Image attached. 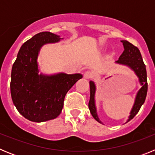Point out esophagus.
<instances>
[{
	"label": "esophagus",
	"instance_id": "esophagus-1",
	"mask_svg": "<svg viewBox=\"0 0 155 155\" xmlns=\"http://www.w3.org/2000/svg\"><path fill=\"white\" fill-rule=\"evenodd\" d=\"M91 77H92V74H91L89 71H85V72H84V78L85 79H90Z\"/></svg>",
	"mask_w": 155,
	"mask_h": 155
}]
</instances>
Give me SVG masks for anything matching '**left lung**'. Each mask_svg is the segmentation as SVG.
I'll list each match as a JSON object with an SVG mask.
<instances>
[{
	"instance_id": "1",
	"label": "left lung",
	"mask_w": 155,
	"mask_h": 155,
	"mask_svg": "<svg viewBox=\"0 0 155 155\" xmlns=\"http://www.w3.org/2000/svg\"><path fill=\"white\" fill-rule=\"evenodd\" d=\"M121 42H123V45H124V51L123 52L118 61H116V63L128 66L129 68L132 69L135 72L137 76L138 77L140 83L142 85L141 88L138 91L137 94L136 95L134 106L131 109L130 115L128 120H127V122H129L136 116L137 113L139 112L142 105L144 103L147 92V71H146V66L143 63L139 49L127 40H122ZM89 84L90 100L89 103H88L89 110L94 120H97L100 124H102V122L100 121L98 115H97L95 102H94V94H95V90H96L95 84L91 81L89 82Z\"/></svg>"
}]
</instances>
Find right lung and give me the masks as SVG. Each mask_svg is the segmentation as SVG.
I'll return each instance as SVG.
<instances>
[{
  "label": "right lung",
  "instance_id": "right-lung-1",
  "mask_svg": "<svg viewBox=\"0 0 155 155\" xmlns=\"http://www.w3.org/2000/svg\"><path fill=\"white\" fill-rule=\"evenodd\" d=\"M61 39L50 31L36 34L21 46L12 66V101L19 113L30 121L41 123L57 118L67 92L82 78L81 74H39L37 58L41 47Z\"/></svg>",
  "mask_w": 155,
  "mask_h": 155
}]
</instances>
